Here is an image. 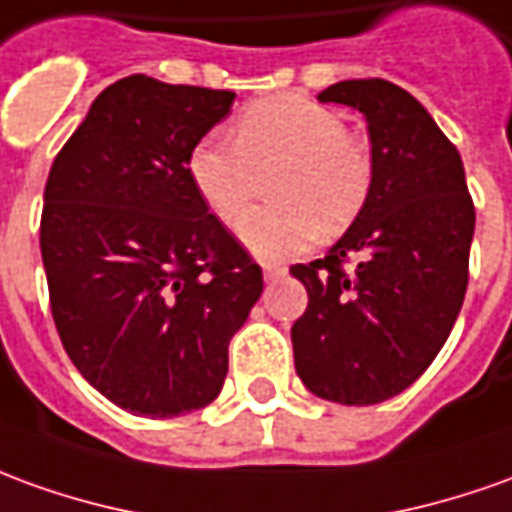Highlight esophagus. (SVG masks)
<instances>
[{"label":"esophagus","instance_id":"1","mask_svg":"<svg viewBox=\"0 0 512 512\" xmlns=\"http://www.w3.org/2000/svg\"><path fill=\"white\" fill-rule=\"evenodd\" d=\"M262 270H264V281H278V278H284L287 276V267L284 264H262Z\"/></svg>","mask_w":512,"mask_h":512}]
</instances>
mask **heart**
<instances>
[{"mask_svg": "<svg viewBox=\"0 0 512 512\" xmlns=\"http://www.w3.org/2000/svg\"><path fill=\"white\" fill-rule=\"evenodd\" d=\"M284 161L273 181L276 206L253 211L239 236L256 256L281 259L301 253L317 231L337 234L365 206L373 181L368 144L348 133L345 119L320 102L284 94L250 105L234 136L211 133L186 158L200 200L225 225L248 211L259 169Z\"/></svg>", "mask_w": 512, "mask_h": 512, "instance_id": "1", "label": "heart"}]
</instances>
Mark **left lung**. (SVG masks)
Masks as SVG:
<instances>
[{
    "label": "left lung",
    "instance_id": "8db88e82",
    "mask_svg": "<svg viewBox=\"0 0 512 512\" xmlns=\"http://www.w3.org/2000/svg\"><path fill=\"white\" fill-rule=\"evenodd\" d=\"M317 100L365 116L373 181L329 253L290 267L309 295L292 326L295 370L315 396L368 407L407 390L449 340L477 214L463 158L410 91L373 77Z\"/></svg>",
    "mask_w": 512,
    "mask_h": 512
}]
</instances>
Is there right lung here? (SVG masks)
<instances>
[{
	"label": "right lung",
	"mask_w": 512,
	"mask_h": 512,
	"mask_svg": "<svg viewBox=\"0 0 512 512\" xmlns=\"http://www.w3.org/2000/svg\"><path fill=\"white\" fill-rule=\"evenodd\" d=\"M234 91L130 74L91 102L49 169L41 259L66 354L116 407L175 418L211 404L262 267L189 181L186 158Z\"/></svg>",
	"instance_id": "right-lung-1"
}]
</instances>
